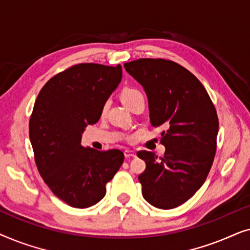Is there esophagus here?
Instances as JSON below:
<instances>
[{"label": "esophagus", "instance_id": "obj_1", "mask_svg": "<svg viewBox=\"0 0 250 250\" xmlns=\"http://www.w3.org/2000/svg\"><path fill=\"white\" fill-rule=\"evenodd\" d=\"M124 155L126 158H131V157H135L136 153L134 151H131V150H125Z\"/></svg>", "mask_w": 250, "mask_h": 250}]
</instances>
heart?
Here are the masks:
<instances>
[{"label": "heart", "mask_w": 250, "mask_h": 250, "mask_svg": "<svg viewBox=\"0 0 250 250\" xmlns=\"http://www.w3.org/2000/svg\"><path fill=\"white\" fill-rule=\"evenodd\" d=\"M121 97H122V101L124 102V104L127 108H129V105H131L132 104H134L138 99L143 98V94L139 90H136V88L127 87V88H124V90L122 91ZM105 108L107 107L104 105V108H102V112L105 111Z\"/></svg>", "instance_id": "obj_1"}]
</instances>
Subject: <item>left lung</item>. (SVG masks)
I'll use <instances>...</instances> for the list:
<instances>
[{"label":"left lung","mask_w":250,"mask_h":250,"mask_svg":"<svg viewBox=\"0 0 250 250\" xmlns=\"http://www.w3.org/2000/svg\"><path fill=\"white\" fill-rule=\"evenodd\" d=\"M125 69L145 88L150 123L164 125L160 143L166 151H139L146 162L139 175L142 196L160 209H172L189 200L207 179L216 152L217 112L199 80L186 68L166 59H139Z\"/></svg>","instance_id":"left-lung-1"}]
</instances>
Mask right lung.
<instances>
[{"label":"right lung","instance_id":"1","mask_svg":"<svg viewBox=\"0 0 250 250\" xmlns=\"http://www.w3.org/2000/svg\"><path fill=\"white\" fill-rule=\"evenodd\" d=\"M122 66L78 63L53 76L40 91L29 119L37 169L51 191L75 208H87L105 194V184L124 162L121 150L98 151L81 145L122 81Z\"/></svg>","mask_w":250,"mask_h":250}]
</instances>
